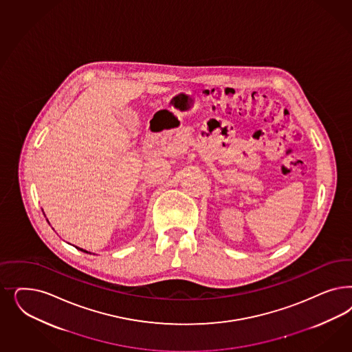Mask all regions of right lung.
Wrapping results in <instances>:
<instances>
[{
  "instance_id": "right-lung-1",
  "label": "right lung",
  "mask_w": 352,
  "mask_h": 352,
  "mask_svg": "<svg viewBox=\"0 0 352 352\" xmlns=\"http://www.w3.org/2000/svg\"><path fill=\"white\" fill-rule=\"evenodd\" d=\"M78 249H79V248H78ZM79 250H81V251H84V252H88V251H85V250H82V249H79ZM88 254H89V252H88Z\"/></svg>"
}]
</instances>
